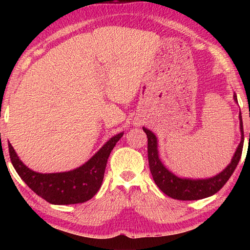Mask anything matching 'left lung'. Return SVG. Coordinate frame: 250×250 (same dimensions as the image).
Here are the masks:
<instances>
[{"label":"left lung","instance_id":"8db88e82","mask_svg":"<svg viewBox=\"0 0 250 250\" xmlns=\"http://www.w3.org/2000/svg\"><path fill=\"white\" fill-rule=\"evenodd\" d=\"M234 99L237 103V96L234 95ZM240 120V131H242V141L235 152L234 158L225 170L219 173L216 176L210 177L206 180H189L180 179L171 173L163 166L159 159L158 154V142H156L155 135L150 130L143 128L147 137V159H149L150 171L153 176L155 184L167 196L174 200L180 201H194L202 200V198L208 197L217 193L226 182L229 180L235 168L238 164L240 156H242L243 146H244V128L242 115H239Z\"/></svg>","mask_w":250,"mask_h":250}]
</instances>
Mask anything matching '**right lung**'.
Returning a JSON list of instances; mask_svg holds the SVG:
<instances>
[{"label": "right lung", "instance_id": "right-lung-1", "mask_svg": "<svg viewBox=\"0 0 250 250\" xmlns=\"http://www.w3.org/2000/svg\"><path fill=\"white\" fill-rule=\"evenodd\" d=\"M124 133L110 139L92 158L76 170L42 174L25 167L8 142L10 158L14 168L34 193L50 204L69 205L89 201L103 184L110 153Z\"/></svg>", "mask_w": 250, "mask_h": 250}]
</instances>
